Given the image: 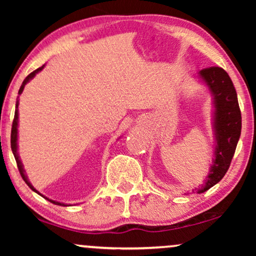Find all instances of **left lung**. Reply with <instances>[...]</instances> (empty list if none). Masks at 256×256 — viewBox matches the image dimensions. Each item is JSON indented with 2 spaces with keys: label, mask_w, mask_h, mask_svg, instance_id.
I'll return each instance as SVG.
<instances>
[{
  "label": "left lung",
  "mask_w": 256,
  "mask_h": 256,
  "mask_svg": "<svg viewBox=\"0 0 256 256\" xmlns=\"http://www.w3.org/2000/svg\"><path fill=\"white\" fill-rule=\"evenodd\" d=\"M199 82L208 87L212 98L213 154L208 174L197 194L208 191L219 183L228 170L241 134V112L236 90L222 68H210L198 72Z\"/></svg>",
  "instance_id": "1"
}]
</instances>
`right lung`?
<instances>
[{"label":"right lung","mask_w":256,"mask_h":256,"mask_svg":"<svg viewBox=\"0 0 256 256\" xmlns=\"http://www.w3.org/2000/svg\"><path fill=\"white\" fill-rule=\"evenodd\" d=\"M45 68V65L40 66V68H38L37 70H34V72H31L29 76H26V79H24V82H22V86L20 87V90H18V96H20L23 92L24 90V86L26 85L28 82H30L31 79L34 78V76L37 74V73H40L42 70H43ZM18 104H20V96H17L16 99V107H15V116H14V122H12V140H10V142H12V154L14 156H15V160H16V163H17V166H18V170H20V176H22V178L24 180V182L28 184V186H29L31 190H32L34 192H36V194H38L40 196H42V197L46 199V200H48L50 202H52V204H56V205H59V206H71L70 204H65V202H56V200H52V199L45 197L44 194H42L40 191H37L36 188H34L32 186V184L30 183L29 178H28L26 176V170H24V166H23V163L22 160H20V154H18Z\"/></svg>","instance_id":"obj_1"}]
</instances>
